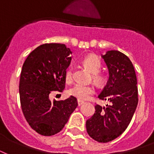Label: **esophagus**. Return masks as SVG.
Wrapping results in <instances>:
<instances>
[{
	"instance_id": "34e87169",
	"label": "esophagus",
	"mask_w": 154,
	"mask_h": 154,
	"mask_svg": "<svg viewBox=\"0 0 154 154\" xmlns=\"http://www.w3.org/2000/svg\"><path fill=\"white\" fill-rule=\"evenodd\" d=\"M85 103V101H80V100H77V104H78V106H81L82 105H83Z\"/></svg>"
}]
</instances>
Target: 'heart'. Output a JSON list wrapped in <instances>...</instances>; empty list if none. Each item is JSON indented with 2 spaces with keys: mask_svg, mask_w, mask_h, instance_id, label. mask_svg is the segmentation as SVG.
I'll return each mask as SVG.
<instances>
[{
  "mask_svg": "<svg viewBox=\"0 0 154 154\" xmlns=\"http://www.w3.org/2000/svg\"><path fill=\"white\" fill-rule=\"evenodd\" d=\"M84 65L91 71L94 75V79L97 82H101L102 81V77L101 75L96 74L101 71V62L97 56L95 55H89L84 59ZM72 79V68H69L65 72V80L66 82H69ZM95 89L93 85H84L82 83H77L73 86H72L69 90L68 94L70 96H72L77 98L80 101H85L94 94Z\"/></svg>",
  "mask_w": 154,
  "mask_h": 154,
  "instance_id": "b5f03b06",
  "label": "heart"
}]
</instances>
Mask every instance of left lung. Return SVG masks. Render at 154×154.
<instances>
[{
  "instance_id": "obj_1",
  "label": "left lung",
  "mask_w": 154,
  "mask_h": 154,
  "mask_svg": "<svg viewBox=\"0 0 154 154\" xmlns=\"http://www.w3.org/2000/svg\"><path fill=\"white\" fill-rule=\"evenodd\" d=\"M101 57L107 65L109 79L98 98L111 104L95 105L94 114L86 121V130L95 141L106 143L126 129L137 106L138 92L134 67L126 55L110 50Z\"/></svg>"
}]
</instances>
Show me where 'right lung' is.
<instances>
[{"mask_svg":"<svg viewBox=\"0 0 154 154\" xmlns=\"http://www.w3.org/2000/svg\"><path fill=\"white\" fill-rule=\"evenodd\" d=\"M72 52L64 44L40 45L28 56L20 72L19 94L21 109L31 128L52 136L64 128L77 106V98L50 101L52 91H62Z\"/></svg>","mask_w":154,"mask_h":154,"instance_id":"right-lung-1","label":"right lung"}]
</instances>
